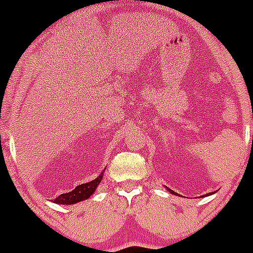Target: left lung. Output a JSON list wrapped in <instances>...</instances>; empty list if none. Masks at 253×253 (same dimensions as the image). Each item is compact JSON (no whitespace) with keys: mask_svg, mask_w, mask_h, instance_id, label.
<instances>
[{"mask_svg":"<svg viewBox=\"0 0 253 253\" xmlns=\"http://www.w3.org/2000/svg\"><path fill=\"white\" fill-rule=\"evenodd\" d=\"M169 191H170V192H171V193H175L174 191H172V190H170V188H169ZM209 195H213V192H211V193H209ZM209 195H206V196H209Z\"/></svg>","mask_w":253,"mask_h":253,"instance_id":"obj_1","label":"left lung"}]
</instances>
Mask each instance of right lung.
I'll return each instance as SVG.
<instances>
[{
  "instance_id": "right-lung-1",
  "label": "right lung",
  "mask_w": 253,
  "mask_h": 253,
  "mask_svg": "<svg viewBox=\"0 0 253 253\" xmlns=\"http://www.w3.org/2000/svg\"><path fill=\"white\" fill-rule=\"evenodd\" d=\"M101 178H103V172L93 181H89L86 183H82V185L77 186L73 191L68 193H62L58 196L53 202L58 203V205H73V203H78L81 201L86 200L90 197L94 192H95L96 187L100 183Z\"/></svg>"
}]
</instances>
